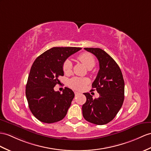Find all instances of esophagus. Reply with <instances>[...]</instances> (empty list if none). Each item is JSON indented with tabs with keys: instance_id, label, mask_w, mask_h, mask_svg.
<instances>
[{
	"instance_id": "esophagus-1",
	"label": "esophagus",
	"mask_w": 151,
	"mask_h": 151,
	"mask_svg": "<svg viewBox=\"0 0 151 151\" xmlns=\"http://www.w3.org/2000/svg\"><path fill=\"white\" fill-rule=\"evenodd\" d=\"M74 93H75V95L76 96V95H78V94H79V92H78V91H74Z\"/></svg>"
}]
</instances>
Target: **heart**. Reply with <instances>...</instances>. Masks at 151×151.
Segmentation results:
<instances>
[{
    "label": "heart",
    "instance_id": "heart-1",
    "mask_svg": "<svg viewBox=\"0 0 151 151\" xmlns=\"http://www.w3.org/2000/svg\"><path fill=\"white\" fill-rule=\"evenodd\" d=\"M78 60L86 66L88 68H91L95 65V61L93 56L90 53L84 52L78 57ZM73 65L72 61L67 59L63 63V70L65 73H70L72 72ZM89 82L88 79L81 78H73L69 80L68 84L71 88L76 90H82Z\"/></svg>",
    "mask_w": 151,
    "mask_h": 151
}]
</instances>
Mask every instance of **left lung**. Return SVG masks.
Wrapping results in <instances>:
<instances>
[{"label":"left lung","instance_id":"8db88e82","mask_svg":"<svg viewBox=\"0 0 151 151\" xmlns=\"http://www.w3.org/2000/svg\"><path fill=\"white\" fill-rule=\"evenodd\" d=\"M84 49L94 54L99 60L100 69L92 83V88L100 96L93 99L89 93H83L86 101L82 106L83 115L89 122L106 124L115 118L123 104L124 81L122 73L115 61L104 50L99 48Z\"/></svg>","mask_w":151,"mask_h":151}]
</instances>
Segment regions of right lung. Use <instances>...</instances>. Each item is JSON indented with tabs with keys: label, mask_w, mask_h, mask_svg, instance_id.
I'll return each instance as SVG.
<instances>
[{
	"label": "right lung",
	"mask_w": 151,
	"mask_h": 151,
	"mask_svg": "<svg viewBox=\"0 0 151 151\" xmlns=\"http://www.w3.org/2000/svg\"><path fill=\"white\" fill-rule=\"evenodd\" d=\"M79 47H53L36 59L31 68L26 84L29 107L32 115L44 123L60 121L66 116L74 97L73 91L65 87L63 93L54 87L64 76L63 63Z\"/></svg>",
	"instance_id": "obj_1"
}]
</instances>
